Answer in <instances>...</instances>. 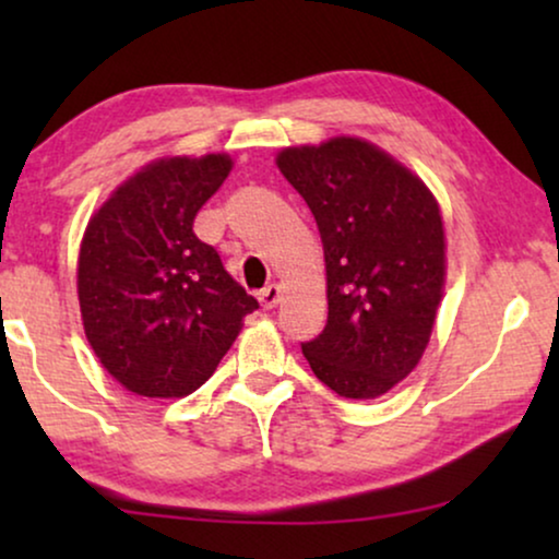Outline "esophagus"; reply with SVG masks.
Returning <instances> with one entry per match:
<instances>
[{
  "instance_id": "esophagus-1",
  "label": "esophagus",
  "mask_w": 559,
  "mask_h": 559,
  "mask_svg": "<svg viewBox=\"0 0 559 559\" xmlns=\"http://www.w3.org/2000/svg\"><path fill=\"white\" fill-rule=\"evenodd\" d=\"M280 300H282V287L280 285H266L262 293H259V302H262L264 310L277 308Z\"/></svg>"
}]
</instances>
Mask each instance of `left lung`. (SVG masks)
<instances>
[{
    "instance_id": "left-lung-1",
    "label": "left lung",
    "mask_w": 559,
    "mask_h": 559,
    "mask_svg": "<svg viewBox=\"0 0 559 559\" xmlns=\"http://www.w3.org/2000/svg\"><path fill=\"white\" fill-rule=\"evenodd\" d=\"M274 163L323 241L328 323L302 354L335 394L377 400L409 377L430 343L448 274L438 198L361 136L285 147Z\"/></svg>"
}]
</instances>
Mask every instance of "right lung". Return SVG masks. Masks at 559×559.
I'll list each match as a JSON object with an SVG mask.
<instances>
[{"label": "right lung", "instance_id": "right-lung-1", "mask_svg": "<svg viewBox=\"0 0 559 559\" xmlns=\"http://www.w3.org/2000/svg\"><path fill=\"white\" fill-rule=\"evenodd\" d=\"M234 159L167 155L140 167L88 218L79 249L86 341L127 392L180 400L205 384L259 308L193 234Z\"/></svg>", "mask_w": 559, "mask_h": 559}]
</instances>
